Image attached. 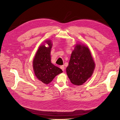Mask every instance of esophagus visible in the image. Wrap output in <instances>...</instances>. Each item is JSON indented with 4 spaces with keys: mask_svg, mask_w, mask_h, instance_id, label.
Segmentation results:
<instances>
[{
    "mask_svg": "<svg viewBox=\"0 0 120 120\" xmlns=\"http://www.w3.org/2000/svg\"><path fill=\"white\" fill-rule=\"evenodd\" d=\"M60 68H61V69L62 70V71H64V70H65V67H64V65H61V66H60Z\"/></svg>",
    "mask_w": 120,
    "mask_h": 120,
    "instance_id": "esophagus-1",
    "label": "esophagus"
}]
</instances>
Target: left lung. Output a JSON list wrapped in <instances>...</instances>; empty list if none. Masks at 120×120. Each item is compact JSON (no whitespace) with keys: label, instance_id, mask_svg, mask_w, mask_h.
Listing matches in <instances>:
<instances>
[{"label":"left lung","instance_id":"obj_1","mask_svg":"<svg viewBox=\"0 0 120 120\" xmlns=\"http://www.w3.org/2000/svg\"><path fill=\"white\" fill-rule=\"evenodd\" d=\"M95 68V63L87 46L76 44L71 55L66 72L71 82L82 85L90 78Z\"/></svg>","mask_w":120,"mask_h":120}]
</instances>
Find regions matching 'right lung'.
<instances>
[{
  "mask_svg": "<svg viewBox=\"0 0 120 120\" xmlns=\"http://www.w3.org/2000/svg\"><path fill=\"white\" fill-rule=\"evenodd\" d=\"M45 42L49 47L41 45L34 58L33 66L37 78L43 83L49 84L56 75L63 72L61 69L55 66L51 62V49L52 46L51 41Z\"/></svg>",
  "mask_w": 120,
  "mask_h": 120,
  "instance_id": "add662e5",
  "label": "right lung"
}]
</instances>
